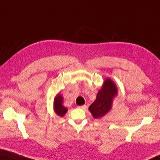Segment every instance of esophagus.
<instances>
[{"label":"esophagus","instance_id":"obj_1","mask_svg":"<svg viewBox=\"0 0 160 160\" xmlns=\"http://www.w3.org/2000/svg\"><path fill=\"white\" fill-rule=\"evenodd\" d=\"M78 108H79V109H85L87 108V106H86V105H82V106L78 107Z\"/></svg>","mask_w":160,"mask_h":160}]
</instances>
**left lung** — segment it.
<instances>
[{"mask_svg":"<svg viewBox=\"0 0 160 160\" xmlns=\"http://www.w3.org/2000/svg\"><path fill=\"white\" fill-rule=\"evenodd\" d=\"M117 94L115 84L110 79H107L97 93L96 100L89 107L94 118H99L104 116L111 109L113 97Z\"/></svg>","mask_w":160,"mask_h":160,"instance_id":"left-lung-1","label":"left lung"}]
</instances>
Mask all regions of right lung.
Returning a JSON list of instances; mask_svg holds the SVG:
<instances>
[{"label":"right lung","instance_id":"obj_1","mask_svg":"<svg viewBox=\"0 0 160 160\" xmlns=\"http://www.w3.org/2000/svg\"><path fill=\"white\" fill-rule=\"evenodd\" d=\"M62 102H63V97L60 94H58L54 100V110H55V112L61 117L65 115L68 111L66 108L62 105Z\"/></svg>","mask_w":160,"mask_h":160}]
</instances>
